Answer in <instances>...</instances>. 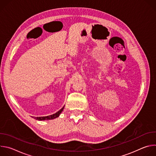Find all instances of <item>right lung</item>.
<instances>
[{"label":"right lung","instance_id":"right-lung-1","mask_svg":"<svg viewBox=\"0 0 156 156\" xmlns=\"http://www.w3.org/2000/svg\"><path fill=\"white\" fill-rule=\"evenodd\" d=\"M64 108V107H63L59 111H58L57 112L55 113L54 114H52V115H49V116H46V117H33V118H34V119L36 120H52V119H54L57 117H58L60 114H61V112L63 111Z\"/></svg>","mask_w":156,"mask_h":156}]
</instances>
